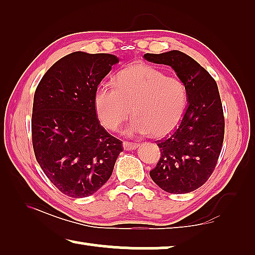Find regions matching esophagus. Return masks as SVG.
Wrapping results in <instances>:
<instances>
[{"instance_id":"esophagus-1","label":"esophagus","mask_w":255,"mask_h":255,"mask_svg":"<svg viewBox=\"0 0 255 255\" xmlns=\"http://www.w3.org/2000/svg\"><path fill=\"white\" fill-rule=\"evenodd\" d=\"M139 147L137 143H132V142H128V141H124L123 142V148L124 150H134Z\"/></svg>"}]
</instances>
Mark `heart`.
Masks as SVG:
<instances>
[{
    "mask_svg": "<svg viewBox=\"0 0 255 255\" xmlns=\"http://www.w3.org/2000/svg\"><path fill=\"white\" fill-rule=\"evenodd\" d=\"M95 108L104 127L116 131L131 116L125 133L161 137L176 128L187 106L185 83L144 63L128 65L116 76V86L106 83L95 93Z\"/></svg>",
    "mask_w": 255,
    "mask_h": 255,
    "instance_id": "obj_1",
    "label": "heart"
}]
</instances>
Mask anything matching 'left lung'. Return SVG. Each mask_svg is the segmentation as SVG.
I'll return each mask as SVG.
<instances>
[{"instance_id":"left-lung-1","label":"left lung","mask_w":255,"mask_h":255,"mask_svg":"<svg viewBox=\"0 0 255 255\" xmlns=\"http://www.w3.org/2000/svg\"><path fill=\"white\" fill-rule=\"evenodd\" d=\"M143 57L172 66L187 89L181 123L172 134L157 141L160 158L150 177L168 193H189L208 181L222 151L225 119L218 86L206 69L179 51L147 53Z\"/></svg>"}]
</instances>
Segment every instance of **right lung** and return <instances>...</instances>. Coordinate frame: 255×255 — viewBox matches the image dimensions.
I'll list each match as a JSON object with an SVG mask.
<instances>
[{
    "instance_id": "obj_1",
    "label": "right lung",
    "mask_w": 255,
    "mask_h": 255,
    "mask_svg": "<svg viewBox=\"0 0 255 255\" xmlns=\"http://www.w3.org/2000/svg\"><path fill=\"white\" fill-rule=\"evenodd\" d=\"M119 58L74 52L54 63L33 96L31 136L36 159L56 189L71 198L94 194L110 179L122 152L96 114L95 93Z\"/></svg>"
}]
</instances>
